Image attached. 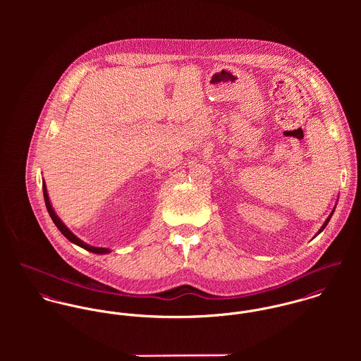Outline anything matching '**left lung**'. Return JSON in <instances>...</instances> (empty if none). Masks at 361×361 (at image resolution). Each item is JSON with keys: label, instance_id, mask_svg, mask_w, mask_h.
I'll return each instance as SVG.
<instances>
[{"label": "left lung", "instance_id": "obj_1", "mask_svg": "<svg viewBox=\"0 0 361 361\" xmlns=\"http://www.w3.org/2000/svg\"><path fill=\"white\" fill-rule=\"evenodd\" d=\"M334 211H335V209H334ZM332 214H334V212H331V215H329V216H328V218H326V221H325V222H324V225H322V226H321V229H319V232H322V231H324V229H325V226H326V225H328V222H329V219H331V216H332ZM319 232H318V233H319Z\"/></svg>", "mask_w": 361, "mask_h": 361}]
</instances>
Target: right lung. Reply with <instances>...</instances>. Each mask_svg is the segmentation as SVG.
Instances as JSON below:
<instances>
[{"label":"right lung","mask_w":361,"mask_h":361,"mask_svg":"<svg viewBox=\"0 0 361 361\" xmlns=\"http://www.w3.org/2000/svg\"><path fill=\"white\" fill-rule=\"evenodd\" d=\"M43 195H44V202H46V207H47V211H49V214H50V216H51L52 222L55 224V226L59 229V232L69 240V242H72V243H75V245H78V246H80V247H83V249H86L87 252H92V253H96V255H106V253H109V249H105V247H94V246H90V245H87V243H85V242H82L79 238H76L65 225H63V222L58 218V215L55 214V211L52 209L51 203H50V199H49V195H47V188H46V183L43 185Z\"/></svg>","instance_id":"1"}]
</instances>
